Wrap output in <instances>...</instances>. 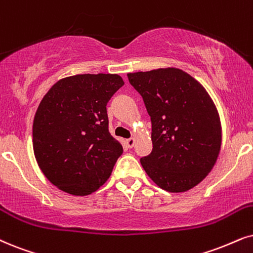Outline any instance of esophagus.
Returning a JSON list of instances; mask_svg holds the SVG:
<instances>
[{
    "instance_id": "34e87169",
    "label": "esophagus",
    "mask_w": 253,
    "mask_h": 253,
    "mask_svg": "<svg viewBox=\"0 0 253 253\" xmlns=\"http://www.w3.org/2000/svg\"><path fill=\"white\" fill-rule=\"evenodd\" d=\"M134 143H135V139H134V137H129V139L126 140V145L128 148H133Z\"/></svg>"
}]
</instances>
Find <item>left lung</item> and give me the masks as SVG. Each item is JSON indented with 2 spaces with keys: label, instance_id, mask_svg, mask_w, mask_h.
Instances as JSON below:
<instances>
[{
  "label": "left lung",
  "instance_id": "obj_1",
  "mask_svg": "<svg viewBox=\"0 0 253 253\" xmlns=\"http://www.w3.org/2000/svg\"><path fill=\"white\" fill-rule=\"evenodd\" d=\"M152 121L153 149L140 159L162 189L182 193L216 164L222 142L218 113L202 85L180 69L128 73Z\"/></svg>",
  "mask_w": 253,
  "mask_h": 253
}]
</instances>
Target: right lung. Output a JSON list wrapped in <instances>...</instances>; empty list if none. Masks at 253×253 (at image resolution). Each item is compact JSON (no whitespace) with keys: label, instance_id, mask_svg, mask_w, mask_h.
Returning a JSON list of instances; mask_svg holds the SVG:
<instances>
[{"label":"right lung","instance_id":"1","mask_svg":"<svg viewBox=\"0 0 253 253\" xmlns=\"http://www.w3.org/2000/svg\"><path fill=\"white\" fill-rule=\"evenodd\" d=\"M124 85L118 75L60 79L42 99L34 119V152L51 183L88 195L110 177L123 146L108 130L107 103Z\"/></svg>","mask_w":253,"mask_h":253}]
</instances>
